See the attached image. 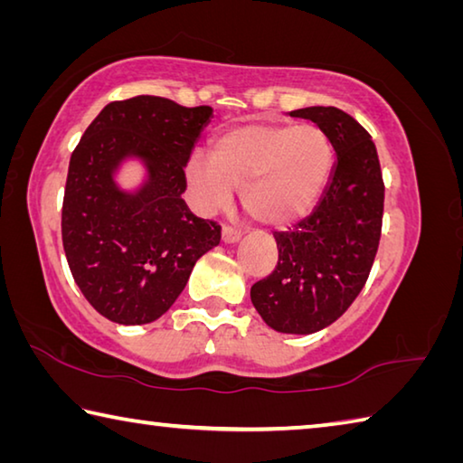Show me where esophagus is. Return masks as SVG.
<instances>
[{
  "label": "esophagus",
  "mask_w": 463,
  "mask_h": 463,
  "mask_svg": "<svg viewBox=\"0 0 463 463\" xmlns=\"http://www.w3.org/2000/svg\"><path fill=\"white\" fill-rule=\"evenodd\" d=\"M241 237H242V232H241V229H237V226L226 224L222 229V241L224 242H239Z\"/></svg>",
  "instance_id": "obj_1"
}]
</instances>
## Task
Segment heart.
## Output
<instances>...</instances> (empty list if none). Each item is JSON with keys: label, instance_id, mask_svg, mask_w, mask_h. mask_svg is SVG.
<instances>
[{"label": "heart", "instance_id": "1", "mask_svg": "<svg viewBox=\"0 0 463 463\" xmlns=\"http://www.w3.org/2000/svg\"><path fill=\"white\" fill-rule=\"evenodd\" d=\"M332 162L330 137L314 123H253L222 133L210 159H192L186 178L203 206L229 203L241 188L250 216L281 226L316 206Z\"/></svg>", "mask_w": 463, "mask_h": 463}]
</instances>
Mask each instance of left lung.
Returning a JSON list of instances; mask_svg holds the SVG:
<instances>
[{
	"instance_id": "left-lung-1",
	"label": "left lung",
	"mask_w": 463,
	"mask_h": 463,
	"mask_svg": "<svg viewBox=\"0 0 463 463\" xmlns=\"http://www.w3.org/2000/svg\"><path fill=\"white\" fill-rule=\"evenodd\" d=\"M335 151L330 180L314 213L273 232L275 271L250 288L263 322L283 334H314L334 324L363 291L381 241L384 184L376 147L354 117L335 107H306Z\"/></svg>"
}]
</instances>
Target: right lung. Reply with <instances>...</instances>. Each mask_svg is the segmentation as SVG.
<instances>
[{
	"label": "right lung",
	"mask_w": 463,
	"mask_h": 463,
	"mask_svg": "<svg viewBox=\"0 0 463 463\" xmlns=\"http://www.w3.org/2000/svg\"><path fill=\"white\" fill-rule=\"evenodd\" d=\"M213 107L139 95L109 103L72 151L62 203V245L82 296L123 326L156 322L178 299L196 260L221 242V226L184 203L186 167ZM145 165L136 191L114 174Z\"/></svg>",
	"instance_id": "obj_1"
}]
</instances>
